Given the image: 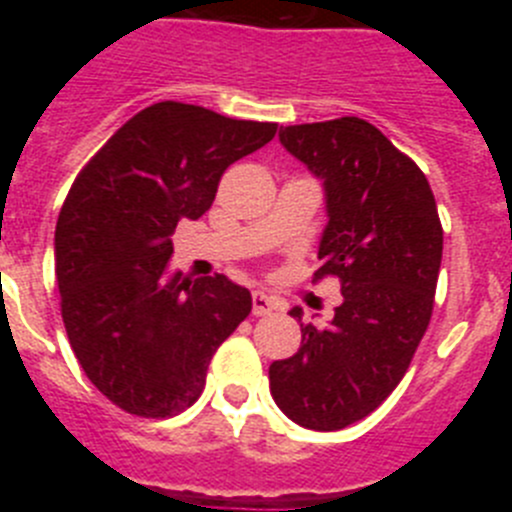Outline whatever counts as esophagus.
<instances>
[{
    "label": "esophagus",
    "mask_w": 512,
    "mask_h": 512,
    "mask_svg": "<svg viewBox=\"0 0 512 512\" xmlns=\"http://www.w3.org/2000/svg\"><path fill=\"white\" fill-rule=\"evenodd\" d=\"M251 305H253V315L261 318V315H269V312L277 310L279 302L274 300V297L266 295V292H261V289H256V292L251 295Z\"/></svg>",
    "instance_id": "34e87169"
}]
</instances>
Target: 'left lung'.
<instances>
[{
  "mask_svg": "<svg viewBox=\"0 0 512 512\" xmlns=\"http://www.w3.org/2000/svg\"><path fill=\"white\" fill-rule=\"evenodd\" d=\"M325 189L320 269L341 279L328 325H302L300 351L269 366L271 397L289 420L341 431L382 405L408 372L431 323L443 230L423 171L361 117L279 130ZM292 318L302 320L295 307Z\"/></svg>",
  "mask_w": 512,
  "mask_h": 512,
  "instance_id": "obj_1",
  "label": "left lung"
}]
</instances>
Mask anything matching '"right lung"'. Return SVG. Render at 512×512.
Segmentation results:
<instances>
[{
  "instance_id": "obj_1",
  "label": "right lung",
  "mask_w": 512,
  "mask_h": 512,
  "mask_svg": "<svg viewBox=\"0 0 512 512\" xmlns=\"http://www.w3.org/2000/svg\"><path fill=\"white\" fill-rule=\"evenodd\" d=\"M277 122L182 102L130 117L76 176L56 223V279L69 343L117 408L171 418L197 402L217 346L251 312L223 274H169L179 220L210 210L220 176Z\"/></svg>"
}]
</instances>
